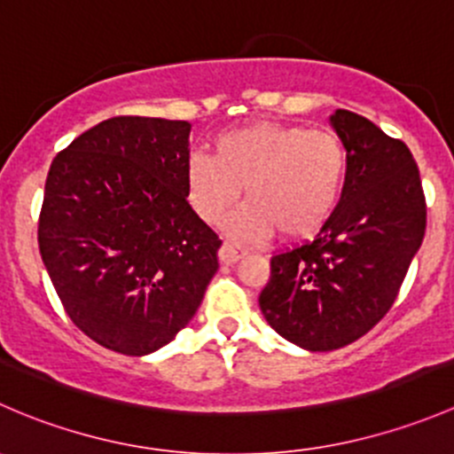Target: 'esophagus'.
Listing matches in <instances>:
<instances>
[{"mask_svg":"<svg viewBox=\"0 0 454 454\" xmlns=\"http://www.w3.org/2000/svg\"><path fill=\"white\" fill-rule=\"evenodd\" d=\"M244 254L246 248L232 244V241H223L222 248H219V259H222V263H235V261H239Z\"/></svg>","mask_w":454,"mask_h":454,"instance_id":"34e87169","label":"esophagus"}]
</instances>
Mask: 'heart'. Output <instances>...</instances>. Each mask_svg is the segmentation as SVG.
<instances>
[{
	"label": "heart",
	"instance_id": "b5f03b06",
	"mask_svg": "<svg viewBox=\"0 0 454 454\" xmlns=\"http://www.w3.org/2000/svg\"><path fill=\"white\" fill-rule=\"evenodd\" d=\"M349 176V153L340 136L290 122H250L222 131L210 155L186 164V193L195 213L222 226L241 198L235 232L259 239L278 232L303 239L318 232L338 208Z\"/></svg>",
	"mask_w": 454,
	"mask_h": 454
}]
</instances>
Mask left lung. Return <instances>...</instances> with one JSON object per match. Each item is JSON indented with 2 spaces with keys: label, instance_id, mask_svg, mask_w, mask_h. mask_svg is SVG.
<instances>
[{
  "label": "left lung",
  "instance_id": "1",
  "mask_svg": "<svg viewBox=\"0 0 454 454\" xmlns=\"http://www.w3.org/2000/svg\"><path fill=\"white\" fill-rule=\"evenodd\" d=\"M332 125L349 153L340 204L312 241L270 259L259 294L270 327L309 351L340 349L387 316L426 232L409 146L347 109Z\"/></svg>",
  "mask_w": 454,
  "mask_h": 454
}]
</instances>
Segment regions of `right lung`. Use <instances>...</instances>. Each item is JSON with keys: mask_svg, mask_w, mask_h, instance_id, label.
Instances as JSON below:
<instances>
[{"mask_svg": "<svg viewBox=\"0 0 454 454\" xmlns=\"http://www.w3.org/2000/svg\"><path fill=\"white\" fill-rule=\"evenodd\" d=\"M186 121L116 116L52 160L39 250L72 323L145 356L176 338L217 272L222 239L186 200Z\"/></svg>", "mask_w": 454, "mask_h": 454, "instance_id": "obj_1", "label": "right lung"}]
</instances>
